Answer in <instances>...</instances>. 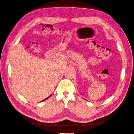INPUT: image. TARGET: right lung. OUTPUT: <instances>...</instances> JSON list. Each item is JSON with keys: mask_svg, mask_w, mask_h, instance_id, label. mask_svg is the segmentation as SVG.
Returning a JSON list of instances; mask_svg holds the SVG:
<instances>
[{"mask_svg": "<svg viewBox=\"0 0 134 134\" xmlns=\"http://www.w3.org/2000/svg\"><path fill=\"white\" fill-rule=\"evenodd\" d=\"M50 96H51V95H50ZM50 96H49V97H50ZM49 97H48L47 98H46V99H44V100H43V101H44V100H47V98H49Z\"/></svg>", "mask_w": 134, "mask_h": 134, "instance_id": "right-lung-1", "label": "right lung"}]
</instances>
